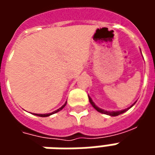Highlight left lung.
<instances>
[{
	"label": "left lung",
	"mask_w": 155,
	"mask_h": 155,
	"mask_svg": "<svg viewBox=\"0 0 155 155\" xmlns=\"http://www.w3.org/2000/svg\"><path fill=\"white\" fill-rule=\"evenodd\" d=\"M89 101H90V103H91V104H92V106L96 110L98 111V112H100V113H102V114H108V115H110V116H117V115H119V114H123V113H124V112H126L129 109H130V108L133 106L134 104H135V103H134L130 107L127 108V109H124V110H120V111H107V110H102V109H101V108H99L98 106H96L95 105V104H94V102H93V101L91 100V98L89 96Z\"/></svg>",
	"instance_id": "8db88e82"
}]
</instances>
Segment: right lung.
Instances as JSON below:
<instances>
[{"mask_svg": "<svg viewBox=\"0 0 155 155\" xmlns=\"http://www.w3.org/2000/svg\"><path fill=\"white\" fill-rule=\"evenodd\" d=\"M66 103H67V101H66V102H65V103H64V104H63V105H62V106H61V108H60V109H58V110H56L53 111L52 113H49V114H35V115H37V116H40V117H47V116H50V115H51V114H55V113H57V112H59V111H60V110H62V109H63V108H64V106L66 105Z\"/></svg>", "mask_w": 155, "mask_h": 155, "instance_id": "1", "label": "right lung"}]
</instances>
